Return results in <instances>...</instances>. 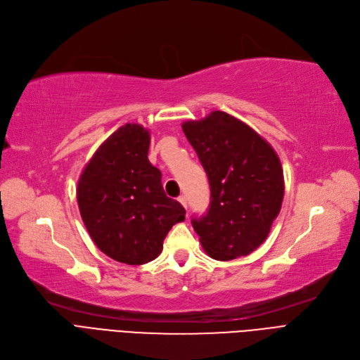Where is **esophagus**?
Returning a JSON list of instances; mask_svg holds the SVG:
<instances>
[{
  "instance_id": "obj_1",
  "label": "esophagus",
  "mask_w": 360,
  "mask_h": 360,
  "mask_svg": "<svg viewBox=\"0 0 360 360\" xmlns=\"http://www.w3.org/2000/svg\"><path fill=\"white\" fill-rule=\"evenodd\" d=\"M178 201L186 209V198H185V195H179V197H178Z\"/></svg>"
}]
</instances>
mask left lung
I'll use <instances>...</instances> for the list:
<instances>
[{
	"label": "left lung",
	"instance_id": "1",
	"mask_svg": "<svg viewBox=\"0 0 360 360\" xmlns=\"http://www.w3.org/2000/svg\"><path fill=\"white\" fill-rule=\"evenodd\" d=\"M205 167L210 206L193 217L205 252L216 260L247 256L266 240L284 198V174L271 144L225 112L182 123Z\"/></svg>",
	"mask_w": 360,
	"mask_h": 360
}]
</instances>
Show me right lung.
<instances>
[{
    "mask_svg": "<svg viewBox=\"0 0 360 360\" xmlns=\"http://www.w3.org/2000/svg\"><path fill=\"white\" fill-rule=\"evenodd\" d=\"M148 147V129L127 123L98 147L77 181V205L92 241L127 264L154 260L170 228L185 219V209L165 194Z\"/></svg>",
    "mask_w": 360,
    "mask_h": 360,
    "instance_id": "obj_1",
    "label": "right lung"
}]
</instances>
